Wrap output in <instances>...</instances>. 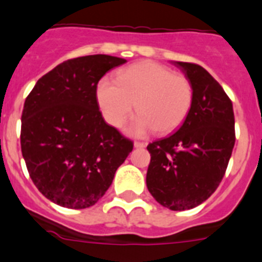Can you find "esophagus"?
<instances>
[{
  "label": "esophagus",
  "mask_w": 262,
  "mask_h": 262,
  "mask_svg": "<svg viewBox=\"0 0 262 262\" xmlns=\"http://www.w3.org/2000/svg\"><path fill=\"white\" fill-rule=\"evenodd\" d=\"M134 146L136 147V149H142V147L146 146V144H145V142H141V141H135Z\"/></svg>",
  "instance_id": "34e87169"
}]
</instances>
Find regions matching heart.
I'll use <instances>...</instances> for the list:
<instances>
[{
    "mask_svg": "<svg viewBox=\"0 0 262 262\" xmlns=\"http://www.w3.org/2000/svg\"><path fill=\"white\" fill-rule=\"evenodd\" d=\"M97 102L104 120L121 127L135 110L139 115L126 127L132 136L154 131L167 135L187 118L193 102L190 80L154 61H141L122 69L116 80L102 77L97 85Z\"/></svg>",
    "mask_w": 262,
    "mask_h": 262,
    "instance_id": "b5f03b06",
    "label": "heart"
}]
</instances>
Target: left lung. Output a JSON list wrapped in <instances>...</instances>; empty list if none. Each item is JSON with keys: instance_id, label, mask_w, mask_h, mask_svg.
<instances>
[{"instance_id": "left-lung-1", "label": "left lung", "mask_w": 262, "mask_h": 262, "mask_svg": "<svg viewBox=\"0 0 262 262\" xmlns=\"http://www.w3.org/2000/svg\"><path fill=\"white\" fill-rule=\"evenodd\" d=\"M192 84L193 102L180 128L147 145L146 186L164 208L187 210L208 200L225 174L235 142L232 100L204 67L173 62Z\"/></svg>"}]
</instances>
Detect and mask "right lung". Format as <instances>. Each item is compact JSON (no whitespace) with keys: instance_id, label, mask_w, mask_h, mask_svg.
I'll return each mask as SVG.
<instances>
[{"instance_id":"right-lung-1","label":"right lung","mask_w":262,"mask_h":262,"mask_svg":"<svg viewBox=\"0 0 262 262\" xmlns=\"http://www.w3.org/2000/svg\"><path fill=\"white\" fill-rule=\"evenodd\" d=\"M125 58L93 54L67 59L37 81L21 115V152L30 178L52 203L93 206L112 185L134 144L105 123L97 85Z\"/></svg>"}]
</instances>
